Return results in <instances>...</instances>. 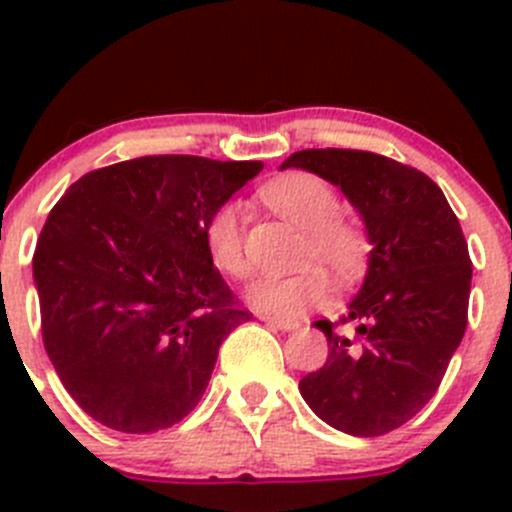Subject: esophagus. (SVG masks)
I'll return each instance as SVG.
<instances>
[{
  "label": "esophagus",
  "instance_id": "obj_1",
  "mask_svg": "<svg viewBox=\"0 0 512 512\" xmlns=\"http://www.w3.org/2000/svg\"><path fill=\"white\" fill-rule=\"evenodd\" d=\"M262 322L272 324V327L282 329V332H294V329H299L302 324L297 322V319H285V317H272V314H262Z\"/></svg>",
  "mask_w": 512,
  "mask_h": 512
}]
</instances>
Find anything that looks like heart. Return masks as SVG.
<instances>
[{
	"label": "heart",
	"instance_id": "1",
	"mask_svg": "<svg viewBox=\"0 0 512 512\" xmlns=\"http://www.w3.org/2000/svg\"><path fill=\"white\" fill-rule=\"evenodd\" d=\"M262 198L287 223L304 232L299 262L319 265L337 282H352L364 272L369 245L359 227L339 218V198L327 180L312 173H287L262 190ZM205 247L220 272L230 277L247 275L242 250L240 205L227 200L205 220ZM319 267H302L292 275H265L252 280L245 297L260 312L292 317L324 302L329 282Z\"/></svg>",
	"mask_w": 512,
	"mask_h": 512
}]
</instances>
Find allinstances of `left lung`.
Instances as JSON below:
<instances>
[{
    "label": "left lung",
    "mask_w": 512,
    "mask_h": 512,
    "mask_svg": "<svg viewBox=\"0 0 512 512\" xmlns=\"http://www.w3.org/2000/svg\"><path fill=\"white\" fill-rule=\"evenodd\" d=\"M302 168L337 185L369 237V267L359 294L332 324L322 369L299 394L324 423L352 436L404 426L431 401L468 324L473 265L466 237L443 190L428 175L386 156L347 148L292 153ZM352 323L349 333L333 329Z\"/></svg>",
    "instance_id": "left-lung-1"
}]
</instances>
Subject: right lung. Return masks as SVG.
<instances>
[{
	"instance_id": "obj_1",
	"label": "right lung",
	"mask_w": 512,
	"mask_h": 512,
	"mask_svg": "<svg viewBox=\"0 0 512 512\" xmlns=\"http://www.w3.org/2000/svg\"><path fill=\"white\" fill-rule=\"evenodd\" d=\"M260 160L143 156L76 180L34 250L44 347L103 426L153 433L208 389L220 344L252 319L205 247V220Z\"/></svg>"
}]
</instances>
